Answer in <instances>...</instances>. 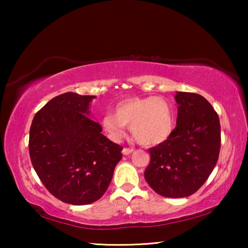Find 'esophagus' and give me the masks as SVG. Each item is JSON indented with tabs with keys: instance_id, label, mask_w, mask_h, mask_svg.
Masks as SVG:
<instances>
[{
	"instance_id": "1",
	"label": "esophagus",
	"mask_w": 248,
	"mask_h": 248,
	"mask_svg": "<svg viewBox=\"0 0 248 248\" xmlns=\"http://www.w3.org/2000/svg\"><path fill=\"white\" fill-rule=\"evenodd\" d=\"M133 149H130V148H124L123 149V154L124 155H129L130 153H132Z\"/></svg>"
}]
</instances>
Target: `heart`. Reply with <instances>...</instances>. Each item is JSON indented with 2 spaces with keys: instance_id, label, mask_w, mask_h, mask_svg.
<instances>
[{
  "instance_id": "heart-1",
  "label": "heart",
  "mask_w": 248,
  "mask_h": 248,
  "mask_svg": "<svg viewBox=\"0 0 248 248\" xmlns=\"http://www.w3.org/2000/svg\"><path fill=\"white\" fill-rule=\"evenodd\" d=\"M174 110L171 104L163 97H131L121 100L116 114L103 117L102 125L114 141L123 139L128 125L138 142L155 145L167 140L174 128Z\"/></svg>"
}]
</instances>
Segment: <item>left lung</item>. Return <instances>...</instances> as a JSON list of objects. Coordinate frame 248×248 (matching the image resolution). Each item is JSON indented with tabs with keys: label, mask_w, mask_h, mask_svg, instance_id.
Here are the masks:
<instances>
[{
	"label": "left lung",
	"mask_w": 248,
	"mask_h": 248,
	"mask_svg": "<svg viewBox=\"0 0 248 248\" xmlns=\"http://www.w3.org/2000/svg\"><path fill=\"white\" fill-rule=\"evenodd\" d=\"M176 128L162 143L151 148L145 180L158 195L184 198L199 189L219 158L220 120L203 96L176 92Z\"/></svg>",
	"instance_id": "8db88e82"
}]
</instances>
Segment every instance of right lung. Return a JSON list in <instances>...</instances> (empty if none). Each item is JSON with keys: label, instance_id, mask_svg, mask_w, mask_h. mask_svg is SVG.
Instances as JSON below:
<instances>
[{"label": "right lung", "instance_id": "add662e5", "mask_svg": "<svg viewBox=\"0 0 248 248\" xmlns=\"http://www.w3.org/2000/svg\"><path fill=\"white\" fill-rule=\"evenodd\" d=\"M96 96L77 93L52 98L33 117L29 155L41 183L65 203L81 205L102 198L123 158L120 145L91 119Z\"/></svg>", "mask_w": 248, "mask_h": 248}]
</instances>
